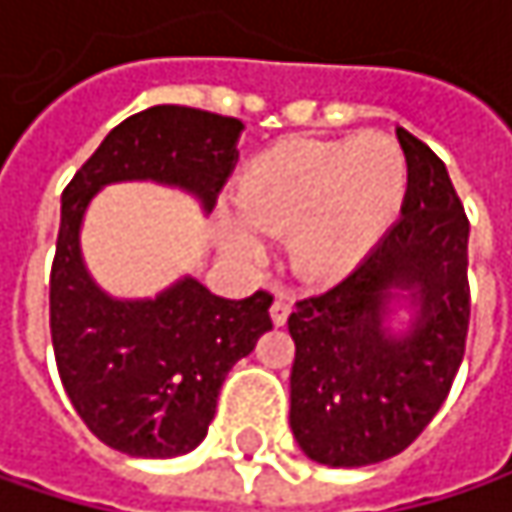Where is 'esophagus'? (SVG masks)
Returning <instances> with one entry per match:
<instances>
[{"mask_svg":"<svg viewBox=\"0 0 512 512\" xmlns=\"http://www.w3.org/2000/svg\"><path fill=\"white\" fill-rule=\"evenodd\" d=\"M290 308H293V305H290V299H287L284 293H278V296H275V302H272V308H269L272 323H275V326H284V323H287V317H290Z\"/></svg>","mask_w":512,"mask_h":512,"instance_id":"1","label":"esophagus"}]
</instances>
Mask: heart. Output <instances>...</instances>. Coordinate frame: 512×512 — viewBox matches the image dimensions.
<instances>
[{
	"instance_id": "1",
	"label": "heart",
	"mask_w": 512,
	"mask_h": 512,
	"mask_svg": "<svg viewBox=\"0 0 512 512\" xmlns=\"http://www.w3.org/2000/svg\"><path fill=\"white\" fill-rule=\"evenodd\" d=\"M409 162L385 133L335 142L287 139L257 154L237 180L243 222L266 237L290 234V257L311 278L344 275L397 219ZM231 243L257 255L255 234L228 228Z\"/></svg>"
}]
</instances>
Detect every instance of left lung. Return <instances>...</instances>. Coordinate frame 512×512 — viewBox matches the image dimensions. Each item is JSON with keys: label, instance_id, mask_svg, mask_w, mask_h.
<instances>
[{"label": "left lung", "instance_id": "8db88e82", "mask_svg": "<svg viewBox=\"0 0 512 512\" xmlns=\"http://www.w3.org/2000/svg\"><path fill=\"white\" fill-rule=\"evenodd\" d=\"M409 162L400 219L356 269L287 320L290 430L314 462L358 468L406 451L445 403L468 335V219L448 168L397 127ZM409 304L410 329L387 317Z\"/></svg>", "mask_w": 512, "mask_h": 512}]
</instances>
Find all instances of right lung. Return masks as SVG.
<instances>
[{
	"mask_svg": "<svg viewBox=\"0 0 512 512\" xmlns=\"http://www.w3.org/2000/svg\"><path fill=\"white\" fill-rule=\"evenodd\" d=\"M237 118L151 106L121 121L61 192L50 272V332L61 385L109 448L168 460L207 436L228 370L272 329V296H213L180 278L154 299H112L85 269L79 231L91 198L121 180L186 189L213 210L237 165Z\"/></svg>",
	"mask_w": 512,
	"mask_h": 512,
	"instance_id": "right-lung-1",
	"label": "right lung"
}]
</instances>
